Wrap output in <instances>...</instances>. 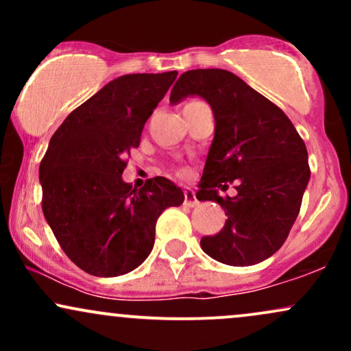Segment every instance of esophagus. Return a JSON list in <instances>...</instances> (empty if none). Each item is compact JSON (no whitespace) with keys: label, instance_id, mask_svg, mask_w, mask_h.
<instances>
[{"label":"esophagus","instance_id":"34e87169","mask_svg":"<svg viewBox=\"0 0 351 351\" xmlns=\"http://www.w3.org/2000/svg\"><path fill=\"white\" fill-rule=\"evenodd\" d=\"M183 193H184V204H186V206L193 208V206H196V204H198V199H196L195 191H193L191 188H184Z\"/></svg>","mask_w":351,"mask_h":351}]
</instances>
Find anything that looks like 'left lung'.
<instances>
[{
	"instance_id": "8db88e82",
	"label": "left lung",
	"mask_w": 351,
	"mask_h": 351,
	"mask_svg": "<svg viewBox=\"0 0 351 351\" xmlns=\"http://www.w3.org/2000/svg\"><path fill=\"white\" fill-rule=\"evenodd\" d=\"M199 95L215 114L209 148L196 198L216 201L228 219L215 236L201 239L203 251L228 265H254L285 243L299 216L310 178L304 140L276 104L223 69L180 75L170 102ZM234 182L236 197H219Z\"/></svg>"
}]
</instances>
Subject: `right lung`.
<instances>
[{"mask_svg":"<svg viewBox=\"0 0 351 351\" xmlns=\"http://www.w3.org/2000/svg\"><path fill=\"white\" fill-rule=\"evenodd\" d=\"M178 72L127 74L72 110L39 165L43 213L66 256L90 276L134 271L152 252L160 215L183 203L163 176L125 183L130 152Z\"/></svg>","mask_w":351,"mask_h":351,"instance_id":"add662e5","label":"right lung"}]
</instances>
